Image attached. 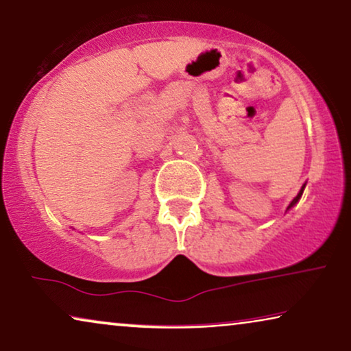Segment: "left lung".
I'll return each instance as SVG.
<instances>
[{
    "label": "left lung",
    "mask_w": 351,
    "mask_h": 351,
    "mask_svg": "<svg viewBox=\"0 0 351 351\" xmlns=\"http://www.w3.org/2000/svg\"><path fill=\"white\" fill-rule=\"evenodd\" d=\"M304 187H306V184H304V186H302V187H301V191H300V193H298V195H296V197H295V198H293V202H291V203H290V205H289V208H291V206H293V205H295V203H296V202H298V200H300V198H301V195H302V192H304Z\"/></svg>",
    "instance_id": "obj_1"
}]
</instances>
